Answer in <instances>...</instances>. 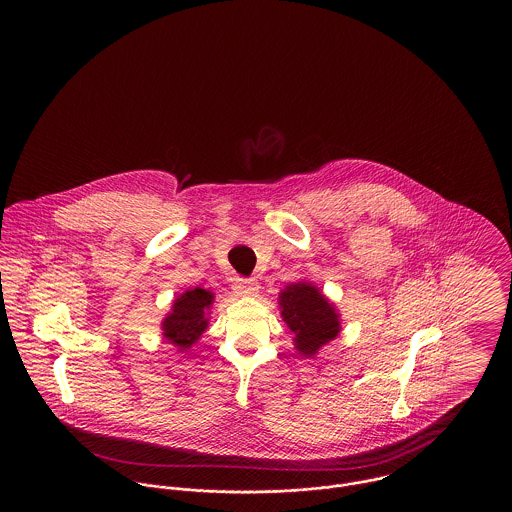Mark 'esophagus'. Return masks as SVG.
<instances>
[{
	"instance_id": "34e87169",
	"label": "esophagus",
	"mask_w": 512,
	"mask_h": 512,
	"mask_svg": "<svg viewBox=\"0 0 512 512\" xmlns=\"http://www.w3.org/2000/svg\"><path fill=\"white\" fill-rule=\"evenodd\" d=\"M234 290H236L238 295H242V297H255L257 292H259V282L257 280H244V278H240V280H236Z\"/></svg>"
}]
</instances>
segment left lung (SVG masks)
Returning <instances> with one entry per match:
<instances>
[{
	"mask_svg": "<svg viewBox=\"0 0 512 512\" xmlns=\"http://www.w3.org/2000/svg\"><path fill=\"white\" fill-rule=\"evenodd\" d=\"M278 305L282 320L293 332V345L303 357H315L341 332L336 305L307 280L288 284L278 295Z\"/></svg>",
	"mask_w": 512,
	"mask_h": 512,
	"instance_id": "8db88e82",
	"label": "left lung"
}]
</instances>
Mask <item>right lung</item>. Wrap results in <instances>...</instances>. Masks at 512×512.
Listing matches in <instances>:
<instances>
[{
	"label": "right lung",
	"instance_id": "1",
	"mask_svg": "<svg viewBox=\"0 0 512 512\" xmlns=\"http://www.w3.org/2000/svg\"><path fill=\"white\" fill-rule=\"evenodd\" d=\"M215 301V293L194 288L180 293L172 301L169 315L163 318L161 330L165 340L178 351H186L203 336L209 326V315Z\"/></svg>",
	"mask_w": 512,
	"mask_h": 512
}]
</instances>
